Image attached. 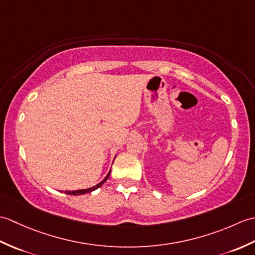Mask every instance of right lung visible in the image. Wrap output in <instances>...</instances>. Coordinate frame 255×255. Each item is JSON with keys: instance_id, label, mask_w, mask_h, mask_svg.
I'll list each match as a JSON object with an SVG mask.
<instances>
[{"instance_id": "right-lung-1", "label": "right lung", "mask_w": 255, "mask_h": 255, "mask_svg": "<svg viewBox=\"0 0 255 255\" xmlns=\"http://www.w3.org/2000/svg\"><path fill=\"white\" fill-rule=\"evenodd\" d=\"M110 174H111V171L108 172V174L105 176L104 180H103L102 182H100L99 184H97V185H95V186H93V187H90V188H86V189H78V191H66L64 193L69 194V195H82V194H86V193L93 192V191H95V189L101 187V186L103 185V184H104V183L107 181V178L110 177Z\"/></svg>"}]
</instances>
